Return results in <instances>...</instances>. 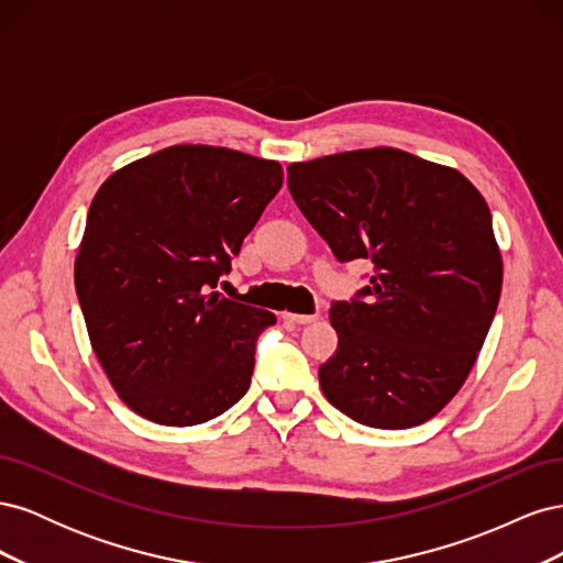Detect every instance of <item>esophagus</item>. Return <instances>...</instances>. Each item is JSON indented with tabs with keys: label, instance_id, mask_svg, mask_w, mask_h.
Instances as JSON below:
<instances>
[{
	"label": "esophagus",
	"instance_id": "1",
	"mask_svg": "<svg viewBox=\"0 0 563 563\" xmlns=\"http://www.w3.org/2000/svg\"><path fill=\"white\" fill-rule=\"evenodd\" d=\"M282 319L288 323H312L319 317L317 314H296V312H282Z\"/></svg>",
	"mask_w": 563,
	"mask_h": 563
}]
</instances>
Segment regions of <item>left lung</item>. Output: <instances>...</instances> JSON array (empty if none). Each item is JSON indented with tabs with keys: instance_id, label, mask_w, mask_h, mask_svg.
Returning a JSON list of instances; mask_svg holds the SVG:
<instances>
[{
	"instance_id": "obj_1",
	"label": "left lung",
	"mask_w": 563,
	"mask_h": 563,
	"mask_svg": "<svg viewBox=\"0 0 563 563\" xmlns=\"http://www.w3.org/2000/svg\"><path fill=\"white\" fill-rule=\"evenodd\" d=\"M286 172L335 258L373 263L360 298L331 305L338 350L319 366L321 391L368 428L434 418L467 380L500 300L503 255L486 199L455 168L397 147Z\"/></svg>"
}]
</instances>
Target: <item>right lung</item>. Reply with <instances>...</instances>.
<instances>
[{"label":"right lung","instance_id":"obj_1","mask_svg":"<svg viewBox=\"0 0 563 563\" xmlns=\"http://www.w3.org/2000/svg\"><path fill=\"white\" fill-rule=\"evenodd\" d=\"M282 183L279 162L172 145L100 185L75 288L91 347L131 411L190 428L246 395L255 340L277 317L213 288Z\"/></svg>","mask_w":563,"mask_h":563}]
</instances>
